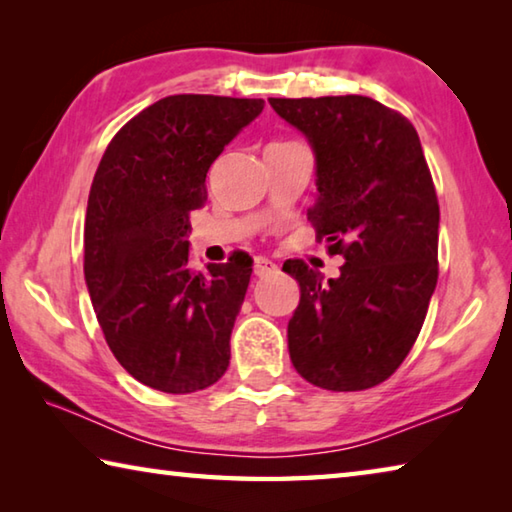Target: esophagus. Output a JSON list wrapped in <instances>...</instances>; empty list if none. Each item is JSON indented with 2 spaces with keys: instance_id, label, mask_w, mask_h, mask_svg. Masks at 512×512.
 Masks as SVG:
<instances>
[{
  "instance_id": "esophagus-1",
  "label": "esophagus",
  "mask_w": 512,
  "mask_h": 512,
  "mask_svg": "<svg viewBox=\"0 0 512 512\" xmlns=\"http://www.w3.org/2000/svg\"><path fill=\"white\" fill-rule=\"evenodd\" d=\"M253 271H255L257 277H266V275H271V273H277V266L271 262V259L257 257L255 264H253Z\"/></svg>"
}]
</instances>
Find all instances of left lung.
Instances as JSON below:
<instances>
[{"label": "left lung", "instance_id": "obj_1", "mask_svg": "<svg viewBox=\"0 0 512 512\" xmlns=\"http://www.w3.org/2000/svg\"><path fill=\"white\" fill-rule=\"evenodd\" d=\"M268 103L314 149L307 219L345 259L329 280L302 259L282 266L300 284L291 363L327 391L372 388L413 348L438 282L440 210L420 137L400 112L359 94Z\"/></svg>", "mask_w": 512, "mask_h": 512}]
</instances>
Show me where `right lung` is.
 <instances>
[{"mask_svg": "<svg viewBox=\"0 0 512 512\" xmlns=\"http://www.w3.org/2000/svg\"><path fill=\"white\" fill-rule=\"evenodd\" d=\"M262 99L173 94L112 137L85 212V284L115 359L144 386L194 393L223 377L253 259L189 268V212Z\"/></svg>", "mask_w": 512, "mask_h": 512, "instance_id": "1", "label": "right lung"}]
</instances>
